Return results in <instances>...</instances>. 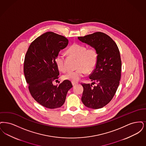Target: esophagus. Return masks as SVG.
Listing matches in <instances>:
<instances>
[{
	"mask_svg": "<svg viewBox=\"0 0 146 146\" xmlns=\"http://www.w3.org/2000/svg\"><path fill=\"white\" fill-rule=\"evenodd\" d=\"M77 84V82H72V86H76Z\"/></svg>",
	"mask_w": 146,
	"mask_h": 146,
	"instance_id": "esophagus-1",
	"label": "esophagus"
}]
</instances>
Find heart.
<instances>
[{"label":"heart","mask_w":146,"mask_h":146,"mask_svg":"<svg viewBox=\"0 0 146 146\" xmlns=\"http://www.w3.org/2000/svg\"><path fill=\"white\" fill-rule=\"evenodd\" d=\"M67 52L71 56L77 58L76 65L77 69L70 71L64 74L63 76L64 80L76 82L84 76L86 72H91L95 69L98 59V54L94 48H87L83 44L75 43L70 46ZM55 62L57 68L60 71L66 70L65 58L63 54H57Z\"/></svg>","instance_id":"1"}]
</instances>
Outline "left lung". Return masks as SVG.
<instances>
[{
    "label": "left lung",
    "instance_id": "8db88e82",
    "mask_svg": "<svg viewBox=\"0 0 146 146\" xmlns=\"http://www.w3.org/2000/svg\"><path fill=\"white\" fill-rule=\"evenodd\" d=\"M78 38L95 48L98 54L95 69L89 77L93 82L82 83V102L87 108H103L112 99L119 84L121 62L118 47L112 38L102 32ZM94 84L96 85L93 86Z\"/></svg>",
    "mask_w": 146,
    "mask_h": 146
}]
</instances>
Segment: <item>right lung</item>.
<instances>
[{
  "mask_svg": "<svg viewBox=\"0 0 146 146\" xmlns=\"http://www.w3.org/2000/svg\"><path fill=\"white\" fill-rule=\"evenodd\" d=\"M68 43L63 36L46 32L32 42L26 53L24 74L29 90L35 100L45 108H60L68 90L72 87L68 80L59 86L53 84L59 75L56 58Z\"/></svg>",
  "mask_w": 146,
  "mask_h": 146,
  "instance_id": "1",
  "label": "right lung"
}]
</instances>
